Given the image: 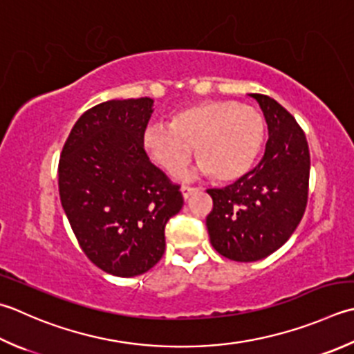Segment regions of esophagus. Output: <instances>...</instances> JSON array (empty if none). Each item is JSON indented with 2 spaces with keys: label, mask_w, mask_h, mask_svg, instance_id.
<instances>
[{
  "label": "esophagus",
  "mask_w": 354,
  "mask_h": 354,
  "mask_svg": "<svg viewBox=\"0 0 354 354\" xmlns=\"http://www.w3.org/2000/svg\"><path fill=\"white\" fill-rule=\"evenodd\" d=\"M195 192H196L195 187H189V185H183L181 187V193H183V198L184 199H189Z\"/></svg>",
  "instance_id": "1"
}]
</instances>
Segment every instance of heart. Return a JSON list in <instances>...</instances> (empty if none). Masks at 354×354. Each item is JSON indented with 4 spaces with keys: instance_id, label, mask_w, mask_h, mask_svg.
Here are the masks:
<instances>
[{
    "instance_id": "heart-1",
    "label": "heart",
    "mask_w": 354,
    "mask_h": 354,
    "mask_svg": "<svg viewBox=\"0 0 354 354\" xmlns=\"http://www.w3.org/2000/svg\"><path fill=\"white\" fill-rule=\"evenodd\" d=\"M264 133V116L258 109L212 100L178 110L170 116L169 126L145 127L142 147L153 162L173 175L190 161L195 145L196 171L228 183L250 170Z\"/></svg>"
}]
</instances>
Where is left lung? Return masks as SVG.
Here are the masks:
<instances>
[{
	"mask_svg": "<svg viewBox=\"0 0 354 354\" xmlns=\"http://www.w3.org/2000/svg\"><path fill=\"white\" fill-rule=\"evenodd\" d=\"M264 112L268 140L253 170L224 189H209L213 209L205 219L214 250L224 258L253 262L278 250L307 207L310 151L295 118L278 101L252 93Z\"/></svg>",
	"mask_w": 354,
	"mask_h": 354,
	"instance_id": "8db88e82",
	"label": "left lung"
}]
</instances>
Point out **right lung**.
Returning <instances> with one entry per match:
<instances>
[{
    "label": "right lung",
    "instance_id": "add662e5",
    "mask_svg": "<svg viewBox=\"0 0 354 354\" xmlns=\"http://www.w3.org/2000/svg\"><path fill=\"white\" fill-rule=\"evenodd\" d=\"M151 113V98L101 102L75 122L59 158L61 204L81 250L121 278L158 264L165 224L184 204L142 147Z\"/></svg>",
    "mask_w": 354,
    "mask_h": 354
}]
</instances>
